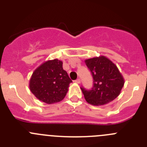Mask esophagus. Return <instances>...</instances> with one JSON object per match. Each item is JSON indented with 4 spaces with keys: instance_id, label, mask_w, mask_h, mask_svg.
<instances>
[{
    "instance_id": "obj_1",
    "label": "esophagus",
    "mask_w": 147,
    "mask_h": 147,
    "mask_svg": "<svg viewBox=\"0 0 147 147\" xmlns=\"http://www.w3.org/2000/svg\"><path fill=\"white\" fill-rule=\"evenodd\" d=\"M74 82H76V83H77V84H80V83L81 82V80H80V79H77V80H75Z\"/></svg>"
}]
</instances>
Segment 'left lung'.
<instances>
[{
  "mask_svg": "<svg viewBox=\"0 0 147 147\" xmlns=\"http://www.w3.org/2000/svg\"><path fill=\"white\" fill-rule=\"evenodd\" d=\"M85 62L94 82L90 90L81 88L86 102L94 106H102L119 96L124 79L116 65L105 56L87 59Z\"/></svg>",
  "mask_w": 147,
  "mask_h": 147,
  "instance_id": "8db88e82",
  "label": "left lung"
}]
</instances>
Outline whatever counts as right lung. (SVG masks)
I'll return each mask as SVG.
<instances>
[{"instance_id":"right-lung-1","label":"right lung","mask_w":147,"mask_h":147,"mask_svg":"<svg viewBox=\"0 0 147 147\" xmlns=\"http://www.w3.org/2000/svg\"><path fill=\"white\" fill-rule=\"evenodd\" d=\"M70 80L57 59L47 60L34 71L29 80L30 90L34 96L49 105L61 102L66 96Z\"/></svg>"}]
</instances>
